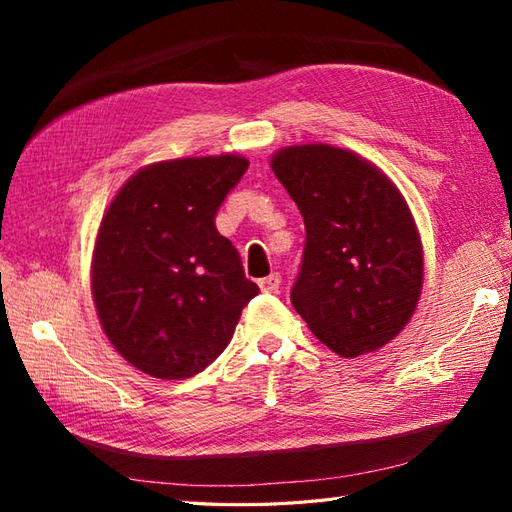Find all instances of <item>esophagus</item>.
Masks as SVG:
<instances>
[{
  "mask_svg": "<svg viewBox=\"0 0 512 512\" xmlns=\"http://www.w3.org/2000/svg\"><path fill=\"white\" fill-rule=\"evenodd\" d=\"M259 288H262V292H268V295H277L281 288V277L273 273L264 279H259Z\"/></svg>",
  "mask_w": 512,
  "mask_h": 512,
  "instance_id": "34e87169",
  "label": "esophagus"
}]
</instances>
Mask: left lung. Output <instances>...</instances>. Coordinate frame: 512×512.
Wrapping results in <instances>:
<instances>
[{
    "label": "left lung",
    "mask_w": 512,
    "mask_h": 512,
    "mask_svg": "<svg viewBox=\"0 0 512 512\" xmlns=\"http://www.w3.org/2000/svg\"><path fill=\"white\" fill-rule=\"evenodd\" d=\"M270 167L306 224L292 306L339 356L380 350L405 330L422 292V242L407 200L350 149L292 145Z\"/></svg>",
    "instance_id": "8db88e82"
}]
</instances>
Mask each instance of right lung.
<instances>
[{"label":"right lung","mask_w":512,"mask_h":512,"mask_svg":"<svg viewBox=\"0 0 512 512\" xmlns=\"http://www.w3.org/2000/svg\"><path fill=\"white\" fill-rule=\"evenodd\" d=\"M246 169L237 154L154 162L107 206L92 253V299L114 350L143 374H200L259 292L215 228Z\"/></svg>","instance_id":"right-lung-1"}]
</instances>
